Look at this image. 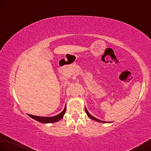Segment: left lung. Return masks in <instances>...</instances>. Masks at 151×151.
<instances>
[{"mask_svg": "<svg viewBox=\"0 0 151 151\" xmlns=\"http://www.w3.org/2000/svg\"><path fill=\"white\" fill-rule=\"evenodd\" d=\"M85 110H86V113H87V115L88 116V117L90 118L91 119H92V120H95V121H96V122H101V123H109V122H107L100 120H99V119H97V118H94V116H92L91 114H89V113L88 112V111L87 110L86 108H85Z\"/></svg>", "mask_w": 151, "mask_h": 151, "instance_id": "1", "label": "left lung"}]
</instances>
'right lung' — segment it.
Instances as JSON below:
<instances>
[{
	"label": "right lung",
	"instance_id": "right-lung-1",
	"mask_svg": "<svg viewBox=\"0 0 151 151\" xmlns=\"http://www.w3.org/2000/svg\"><path fill=\"white\" fill-rule=\"evenodd\" d=\"M66 111V107L65 106L64 110L62 111V113L58 114V115L54 116H51V117H44V116H35V115H31V114H28L29 116L32 118L34 120H35L38 122H41V123L44 124H50V123H55V122H57L59 120H60L64 116V115Z\"/></svg>",
	"mask_w": 151,
	"mask_h": 151
}]
</instances>
